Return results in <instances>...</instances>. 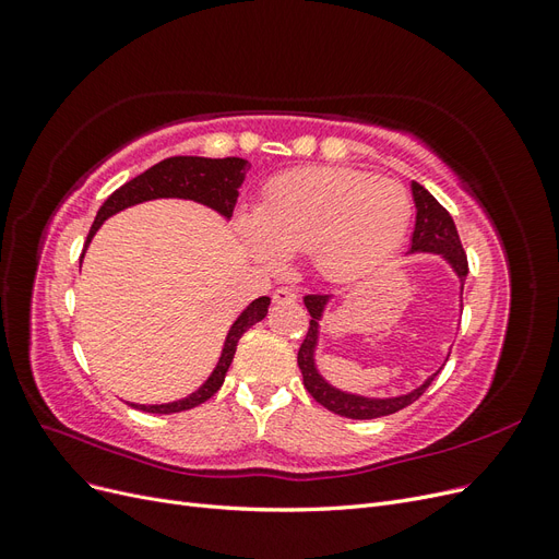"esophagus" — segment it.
<instances>
[{
  "label": "esophagus",
  "instance_id": "34e87169",
  "mask_svg": "<svg viewBox=\"0 0 559 559\" xmlns=\"http://www.w3.org/2000/svg\"><path fill=\"white\" fill-rule=\"evenodd\" d=\"M296 292L289 289V286H280L273 294V302H277V306H282V302H296Z\"/></svg>",
  "mask_w": 559,
  "mask_h": 559
}]
</instances>
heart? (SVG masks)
Wrapping results in <instances>:
<instances>
[{"label": "heart", "mask_w": 559, "mask_h": 559, "mask_svg": "<svg viewBox=\"0 0 559 559\" xmlns=\"http://www.w3.org/2000/svg\"><path fill=\"white\" fill-rule=\"evenodd\" d=\"M411 214V195L394 179L306 167L270 181L259 212L238 216V230L265 263L282 253H314L326 277L352 280L399 247Z\"/></svg>", "instance_id": "heart-1"}]
</instances>
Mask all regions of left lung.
Returning <instances> with one entry per match:
<instances>
[{
  "mask_svg": "<svg viewBox=\"0 0 559 559\" xmlns=\"http://www.w3.org/2000/svg\"><path fill=\"white\" fill-rule=\"evenodd\" d=\"M411 191H413L417 216H415V230H413V242H411L408 253H436V257H441L452 267V273L460 277V292H464L468 263H466V253L462 249L460 233H456V228H454L452 216L421 183L413 181ZM329 300H331V296H306V308L312 319H310V329H308L306 341H302V345L298 349V368L302 373V384H306V389L317 403H321L326 411L341 415V417L376 419V417L394 415V413L403 411L405 405L415 403L421 394L427 392V386L433 382V378L438 373H441V368L445 364L419 386H415L413 392L399 394V396L352 394V392H345V389H337L335 384H331L324 376H321L317 368V345H319V329H321L319 324H321V319H324ZM448 357H450V352H448Z\"/></svg>",
  "mask_w": 559,
  "mask_h": 559,
  "instance_id": "1",
  "label": "left lung"
}]
</instances>
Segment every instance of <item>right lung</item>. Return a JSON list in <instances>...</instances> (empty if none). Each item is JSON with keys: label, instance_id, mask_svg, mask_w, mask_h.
<instances>
[{"label": "right lung", "instance_id": "right-lung-1", "mask_svg": "<svg viewBox=\"0 0 559 559\" xmlns=\"http://www.w3.org/2000/svg\"><path fill=\"white\" fill-rule=\"evenodd\" d=\"M249 167L251 165L245 158H235V156L233 158H200V156L165 158L154 167H148V170L142 173L140 177L126 181L121 189H116L105 200V205L97 210V216L91 226L86 247L95 238L97 228L103 226L109 216L123 212L132 205H140V202H146V200H158V198L193 200V202H200V205L214 210L216 214H222L224 218H230L235 202H238V189L242 186ZM86 247H83V253H86ZM267 306H270V298L261 296L257 300H251L249 306L238 314V319H235L233 326L228 329L222 357H218L210 378L202 382L193 394L183 396L179 401L156 403V405L130 403L132 408L144 411V413H156V415H170V413L191 411L195 405L212 399L224 384V378L228 373L242 333L257 324V321L265 319Z\"/></svg>", "mask_w": 559, "mask_h": 559}]
</instances>
